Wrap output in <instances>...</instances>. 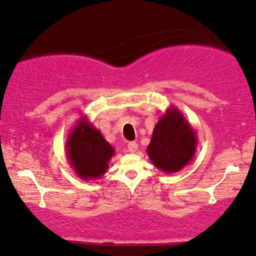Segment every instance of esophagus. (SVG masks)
I'll use <instances>...</instances> for the list:
<instances>
[{
    "mask_svg": "<svg viewBox=\"0 0 256 256\" xmlns=\"http://www.w3.org/2000/svg\"><path fill=\"white\" fill-rule=\"evenodd\" d=\"M128 152H130V153H136V150H138V144L134 142H128Z\"/></svg>",
    "mask_w": 256,
    "mask_h": 256,
    "instance_id": "34e87169",
    "label": "esophagus"
}]
</instances>
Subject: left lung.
Returning a JSON list of instances; mask_svg holds the SVG:
<instances>
[{
    "mask_svg": "<svg viewBox=\"0 0 256 256\" xmlns=\"http://www.w3.org/2000/svg\"><path fill=\"white\" fill-rule=\"evenodd\" d=\"M196 147V131L178 108L170 106L153 130L147 154L158 169L169 174L184 168L195 156Z\"/></svg>",
    "mask_w": 256,
    "mask_h": 256,
    "instance_id": "left-lung-1",
    "label": "left lung"
}]
</instances>
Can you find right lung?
Listing matches in <instances>:
<instances>
[{
  "mask_svg": "<svg viewBox=\"0 0 256 256\" xmlns=\"http://www.w3.org/2000/svg\"><path fill=\"white\" fill-rule=\"evenodd\" d=\"M64 150L75 174L84 181L102 178L114 154V147L86 116L80 117L72 128Z\"/></svg>",
  "mask_w": 256,
  "mask_h": 256,
  "instance_id": "right-lung-1",
  "label": "right lung"
}]
</instances>
